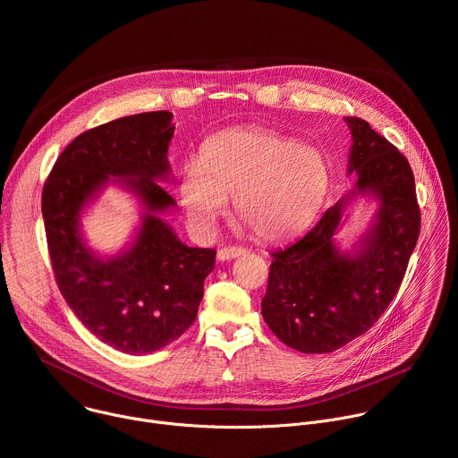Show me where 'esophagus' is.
Instances as JSON below:
<instances>
[{
    "label": "esophagus",
    "mask_w": 458,
    "mask_h": 458,
    "mask_svg": "<svg viewBox=\"0 0 458 458\" xmlns=\"http://www.w3.org/2000/svg\"><path fill=\"white\" fill-rule=\"evenodd\" d=\"M244 251H246V248H242V246H225L217 251V259L219 260H228V259L242 255Z\"/></svg>",
    "instance_id": "obj_1"
}]
</instances>
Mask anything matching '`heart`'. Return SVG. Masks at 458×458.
Instances as JSON below:
<instances>
[{
    "instance_id": "b5f03b06",
    "label": "heart",
    "mask_w": 458,
    "mask_h": 458,
    "mask_svg": "<svg viewBox=\"0 0 458 458\" xmlns=\"http://www.w3.org/2000/svg\"><path fill=\"white\" fill-rule=\"evenodd\" d=\"M330 184L324 154L267 128H235L214 136L201 163L182 168L179 201L190 226L208 232L233 198L237 223L255 239L281 242L317 216Z\"/></svg>"
}]
</instances>
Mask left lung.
<instances>
[{
  "label": "left lung",
  "mask_w": 458,
  "mask_h": 458,
  "mask_svg": "<svg viewBox=\"0 0 458 458\" xmlns=\"http://www.w3.org/2000/svg\"><path fill=\"white\" fill-rule=\"evenodd\" d=\"M353 147L350 172L357 188L328 208L270 265L263 318L290 348L330 353L366 334L401 288L420 233L415 177L408 159L368 121L348 117ZM355 192H371L381 203L377 221L355 254L333 244L344 207Z\"/></svg>",
  "instance_id": "1"
}]
</instances>
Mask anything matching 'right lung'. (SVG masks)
I'll return each mask as SVG.
<instances>
[{"label": "right lung", "mask_w": 458, "mask_h": 458, "mask_svg": "<svg viewBox=\"0 0 458 458\" xmlns=\"http://www.w3.org/2000/svg\"><path fill=\"white\" fill-rule=\"evenodd\" d=\"M174 128L166 110L90 128L63 150L43 184L41 212L61 295L99 341L130 355L161 350L190 328L216 267V250L182 244L159 217L175 205L157 182L170 172ZM108 180L138 192L148 214L132 247L101 259L84 246L79 217Z\"/></svg>", "instance_id": "1"}]
</instances>
